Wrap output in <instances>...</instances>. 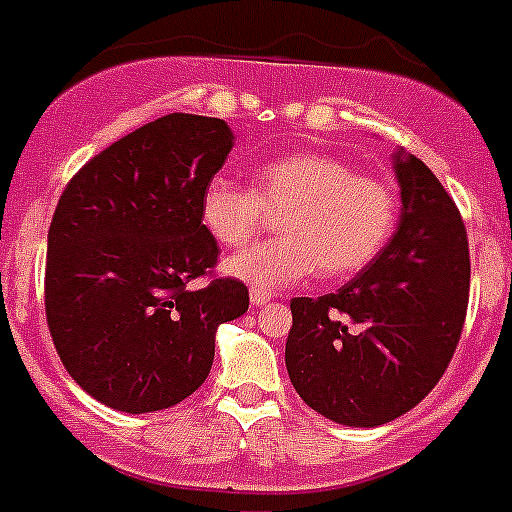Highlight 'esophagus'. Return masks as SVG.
Segmentation results:
<instances>
[{"label":"esophagus","instance_id":"esophagus-1","mask_svg":"<svg viewBox=\"0 0 512 512\" xmlns=\"http://www.w3.org/2000/svg\"><path fill=\"white\" fill-rule=\"evenodd\" d=\"M250 302H252V307H262V305H267V302H270V297L262 295V292H257V290H252Z\"/></svg>","mask_w":512,"mask_h":512}]
</instances>
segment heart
Wrapping results in <instances>:
<instances>
[{
    "label": "heart",
    "instance_id": "heart-1",
    "mask_svg": "<svg viewBox=\"0 0 512 512\" xmlns=\"http://www.w3.org/2000/svg\"><path fill=\"white\" fill-rule=\"evenodd\" d=\"M395 192L340 157L295 152L255 170L242 187L217 175L200 195V222L225 247H242L280 215L282 235L225 262L227 275L257 292L290 287L320 270L340 280L365 270L395 227Z\"/></svg>",
    "mask_w": 512,
    "mask_h": 512
}]
</instances>
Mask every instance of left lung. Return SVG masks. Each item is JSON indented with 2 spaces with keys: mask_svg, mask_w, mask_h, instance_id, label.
<instances>
[{
  "mask_svg": "<svg viewBox=\"0 0 512 512\" xmlns=\"http://www.w3.org/2000/svg\"><path fill=\"white\" fill-rule=\"evenodd\" d=\"M403 212L380 255L337 292L292 297L285 365L325 418L375 428L438 385L468 312V232L438 177L395 152Z\"/></svg>",
  "mask_w": 512,
  "mask_h": 512,
  "instance_id": "obj_1",
  "label": "left lung"
}]
</instances>
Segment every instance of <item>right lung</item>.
<instances>
[{"label":"right lung","mask_w":512,"mask_h":512,"mask_svg":"<svg viewBox=\"0 0 512 512\" xmlns=\"http://www.w3.org/2000/svg\"><path fill=\"white\" fill-rule=\"evenodd\" d=\"M225 119L172 112L94 155L64 187L47 237L44 312L72 380L122 413L190 398L215 332L250 292L217 277L200 195L232 150ZM208 277V285L191 282Z\"/></svg>","instance_id":"add662e5"}]
</instances>
